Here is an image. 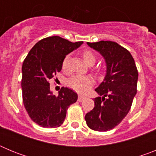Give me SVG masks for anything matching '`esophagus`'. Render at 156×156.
<instances>
[{"instance_id": "1", "label": "esophagus", "mask_w": 156, "mask_h": 156, "mask_svg": "<svg viewBox=\"0 0 156 156\" xmlns=\"http://www.w3.org/2000/svg\"><path fill=\"white\" fill-rule=\"evenodd\" d=\"M85 98H85L84 96H82V95H79V97H78V101L81 102V101H83V100H85Z\"/></svg>"}]
</instances>
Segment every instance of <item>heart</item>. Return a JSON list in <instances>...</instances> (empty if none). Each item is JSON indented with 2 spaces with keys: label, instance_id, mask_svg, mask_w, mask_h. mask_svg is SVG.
<instances>
[{
  "label": "heart",
  "instance_id": "heart-1",
  "mask_svg": "<svg viewBox=\"0 0 156 156\" xmlns=\"http://www.w3.org/2000/svg\"><path fill=\"white\" fill-rule=\"evenodd\" d=\"M83 58L87 64L88 66L90 65L94 64L95 61H96V57L94 55L93 52L90 50H85L83 51L82 53ZM69 59V56L67 55L65 57L62 62V69H66L68 66ZM94 79L90 76H80L76 75L72 76L68 81L69 86L71 88H73L74 90L80 93H85L92 86H93Z\"/></svg>",
  "mask_w": 156,
  "mask_h": 156
}]
</instances>
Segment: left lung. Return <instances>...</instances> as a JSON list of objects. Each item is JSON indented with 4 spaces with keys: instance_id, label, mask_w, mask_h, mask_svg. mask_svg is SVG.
<instances>
[{
    "instance_id": "obj_1",
    "label": "left lung",
    "mask_w": 156,
    "mask_h": 156,
    "mask_svg": "<svg viewBox=\"0 0 156 156\" xmlns=\"http://www.w3.org/2000/svg\"><path fill=\"white\" fill-rule=\"evenodd\" d=\"M104 58L106 73L95 89L100 96L94 99V107L85 115L88 127L108 131L124 119L137 94L138 73L135 62L126 48L112 41L87 43Z\"/></svg>"
}]
</instances>
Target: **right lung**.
<instances>
[{"instance_id": "add662e5", "label": "right lung", "mask_w": 156, "mask_h": 156, "mask_svg": "<svg viewBox=\"0 0 156 156\" xmlns=\"http://www.w3.org/2000/svg\"><path fill=\"white\" fill-rule=\"evenodd\" d=\"M83 43H72L58 36L47 37L38 41L25 58L22 67L23 104L32 120L39 126H60L69 105L77 101V94L67 87L62 88L56 97L49 81L62 70L65 57Z\"/></svg>"}]
</instances>
